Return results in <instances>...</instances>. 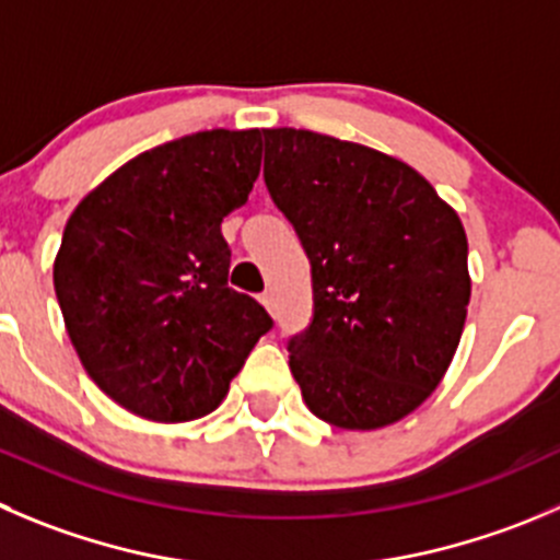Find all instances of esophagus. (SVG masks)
<instances>
[{"label":"esophagus","instance_id":"esophagus-1","mask_svg":"<svg viewBox=\"0 0 560 560\" xmlns=\"http://www.w3.org/2000/svg\"><path fill=\"white\" fill-rule=\"evenodd\" d=\"M260 305H264L266 307V311H269L271 313V316H275V296H271L269 294V291H266V294H260Z\"/></svg>","mask_w":560,"mask_h":560}]
</instances>
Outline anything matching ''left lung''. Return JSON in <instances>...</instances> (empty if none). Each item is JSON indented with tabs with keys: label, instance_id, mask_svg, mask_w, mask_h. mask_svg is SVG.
<instances>
[{
	"label": "left lung",
	"instance_id": "8db88e82",
	"mask_svg": "<svg viewBox=\"0 0 560 560\" xmlns=\"http://www.w3.org/2000/svg\"><path fill=\"white\" fill-rule=\"evenodd\" d=\"M264 180L313 266L289 365L316 418L371 431L443 382L470 305L459 214L407 162L305 129H264Z\"/></svg>",
	"mask_w": 560,
	"mask_h": 560
}]
</instances>
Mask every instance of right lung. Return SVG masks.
Returning <instances> with one entry per match:
<instances>
[{"label": "right lung", "mask_w": 560, "mask_h": 560, "mask_svg": "<svg viewBox=\"0 0 560 560\" xmlns=\"http://www.w3.org/2000/svg\"><path fill=\"white\" fill-rule=\"evenodd\" d=\"M260 129L197 131L140 153L68 217L55 291L90 380L156 423L214 412L271 318L228 289L222 220L260 173Z\"/></svg>", "instance_id": "1"}]
</instances>
